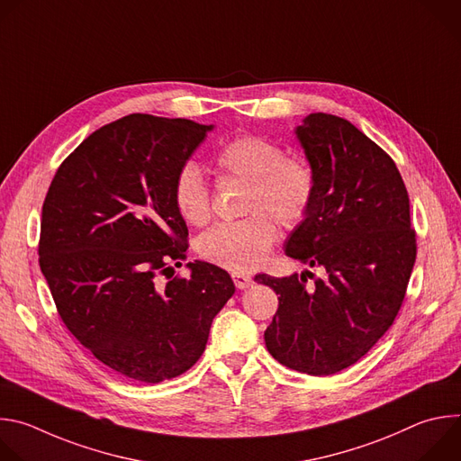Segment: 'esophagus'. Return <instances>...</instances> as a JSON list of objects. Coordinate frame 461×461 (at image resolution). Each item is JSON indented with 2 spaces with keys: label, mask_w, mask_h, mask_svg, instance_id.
I'll return each mask as SVG.
<instances>
[{
  "label": "esophagus",
  "mask_w": 461,
  "mask_h": 461,
  "mask_svg": "<svg viewBox=\"0 0 461 461\" xmlns=\"http://www.w3.org/2000/svg\"><path fill=\"white\" fill-rule=\"evenodd\" d=\"M233 283L239 290H246V288L253 286V279L249 276H244V274H233Z\"/></svg>",
  "instance_id": "1"
}]
</instances>
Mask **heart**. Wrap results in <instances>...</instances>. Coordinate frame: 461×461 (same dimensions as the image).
I'll return each mask as SVG.
<instances>
[{
	"label": "heart",
	"instance_id": "obj_1",
	"mask_svg": "<svg viewBox=\"0 0 461 461\" xmlns=\"http://www.w3.org/2000/svg\"><path fill=\"white\" fill-rule=\"evenodd\" d=\"M215 164L226 178L249 182L244 213L237 222H222L206 231L196 249L215 267L246 274L265 262L279 239L277 222L294 230L304 222L317 194V175L303 157L260 135L240 133L222 144ZM173 204L180 217L193 226H204L213 215L212 189L199 167L189 160L175 175Z\"/></svg>",
	"mask_w": 461,
	"mask_h": 461
}]
</instances>
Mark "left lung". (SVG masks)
I'll use <instances>...</instances> for the list:
<instances>
[{
    "mask_svg": "<svg viewBox=\"0 0 461 461\" xmlns=\"http://www.w3.org/2000/svg\"><path fill=\"white\" fill-rule=\"evenodd\" d=\"M297 137L317 175L312 212L286 240V255L322 279L255 276L279 308L268 352L285 366L330 375L357 363L396 319L416 260L405 182L375 142L348 120L312 113Z\"/></svg>",
    "mask_w": 461,
    "mask_h": 461,
    "instance_id": "8db88e82",
    "label": "left lung"
}]
</instances>
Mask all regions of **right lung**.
Instances as JSON below:
<instances>
[{"mask_svg":"<svg viewBox=\"0 0 461 461\" xmlns=\"http://www.w3.org/2000/svg\"><path fill=\"white\" fill-rule=\"evenodd\" d=\"M212 125L133 113L89 135L47 191L40 268L68 330L118 374L160 383L203 356L215 315L235 294L210 262L182 267L187 226L175 175ZM166 276L167 284H160Z\"/></svg>","mask_w":461,"mask_h":461,"instance_id":"add662e5","label":"right lung"}]
</instances>
